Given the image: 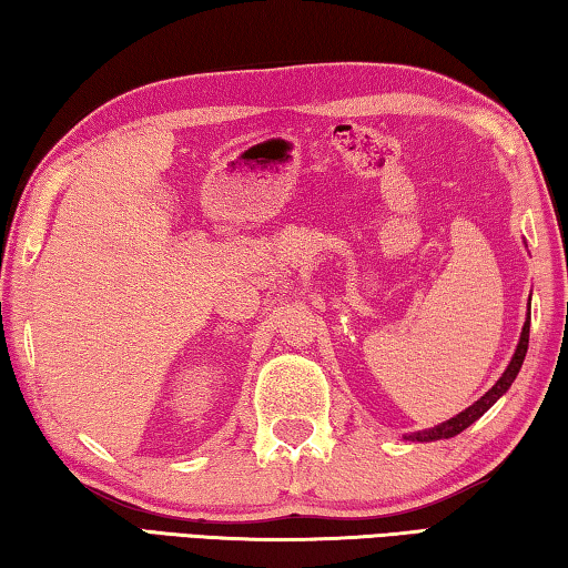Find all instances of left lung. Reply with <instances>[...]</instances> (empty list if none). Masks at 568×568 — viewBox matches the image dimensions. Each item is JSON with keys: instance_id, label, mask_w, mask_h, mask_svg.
I'll list each match as a JSON object with an SVG mask.
<instances>
[{"instance_id": "1", "label": "left lung", "mask_w": 568, "mask_h": 568, "mask_svg": "<svg viewBox=\"0 0 568 568\" xmlns=\"http://www.w3.org/2000/svg\"><path fill=\"white\" fill-rule=\"evenodd\" d=\"M526 351H528V318H526V323H524V331H521V338H518V345H516V353H514V358H511V363L506 365V371H504V376L496 381V386L491 388V390H486L484 396H480L474 406H468L466 410H460L458 416H454V418H448V420H444V423H438V426H434V428H426V430H418V434H408L406 438L408 440H440V438H454V436H458L460 430H466L470 423L474 420H478L480 416H484V413L494 406V403L504 396V393L511 388V383L516 381V376H518V371H521V365H524V358H526Z\"/></svg>"}]
</instances>
